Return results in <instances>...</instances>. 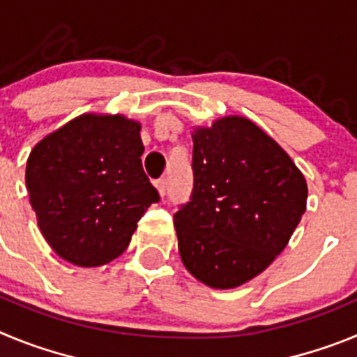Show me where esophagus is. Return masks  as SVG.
<instances>
[{
	"label": "esophagus",
	"mask_w": 357,
	"mask_h": 357,
	"mask_svg": "<svg viewBox=\"0 0 357 357\" xmlns=\"http://www.w3.org/2000/svg\"><path fill=\"white\" fill-rule=\"evenodd\" d=\"M155 188L159 189L160 197H164V195H166V178H159V181H155Z\"/></svg>",
	"instance_id": "34e87169"
}]
</instances>
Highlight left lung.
Returning <instances> with one entry per match:
<instances>
[{
  "mask_svg": "<svg viewBox=\"0 0 357 357\" xmlns=\"http://www.w3.org/2000/svg\"><path fill=\"white\" fill-rule=\"evenodd\" d=\"M191 169L193 191L175 213L182 263L211 288L241 286L288 245L305 213L304 175L238 116L195 130Z\"/></svg>",
  "mask_w": 357,
  "mask_h": 357,
  "instance_id": "obj_1",
  "label": "left lung"
}]
</instances>
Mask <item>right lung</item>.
I'll return each mask as SVG.
<instances>
[{"mask_svg": "<svg viewBox=\"0 0 357 357\" xmlns=\"http://www.w3.org/2000/svg\"><path fill=\"white\" fill-rule=\"evenodd\" d=\"M139 123L84 114L44 137L26 162L39 229L62 259L93 268L127 250L137 222L160 200L141 164Z\"/></svg>", "mask_w": 357, "mask_h": 357, "instance_id": "add662e5", "label": "right lung"}]
</instances>
